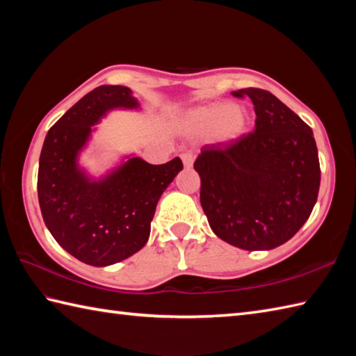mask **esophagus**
Instances as JSON below:
<instances>
[{
    "label": "esophagus",
    "mask_w": 356,
    "mask_h": 356,
    "mask_svg": "<svg viewBox=\"0 0 356 356\" xmlns=\"http://www.w3.org/2000/svg\"><path fill=\"white\" fill-rule=\"evenodd\" d=\"M180 157H182V162H184L185 168H191L193 163H194V156L191 153H184Z\"/></svg>",
    "instance_id": "34e87169"
}]
</instances>
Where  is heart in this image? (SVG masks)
Returning a JSON list of instances; mask_svg holds the SVG:
<instances>
[{
  "label": "heart",
  "instance_id": "1",
  "mask_svg": "<svg viewBox=\"0 0 356 356\" xmlns=\"http://www.w3.org/2000/svg\"><path fill=\"white\" fill-rule=\"evenodd\" d=\"M248 113L231 102H217L194 110L185 120V131L191 136H213L222 142H232L245 134Z\"/></svg>",
  "mask_w": 356,
  "mask_h": 356
}]
</instances>
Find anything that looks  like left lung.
Segmentation results:
<instances>
[{
    "label": "left lung",
    "instance_id": "1",
    "mask_svg": "<svg viewBox=\"0 0 356 356\" xmlns=\"http://www.w3.org/2000/svg\"><path fill=\"white\" fill-rule=\"evenodd\" d=\"M251 97L255 130L231 143L202 148L194 162L200 203L218 238L246 251L291 240L311 216L320 190L318 149L311 127L266 90Z\"/></svg>",
    "mask_w": 356,
    "mask_h": 356
}]
</instances>
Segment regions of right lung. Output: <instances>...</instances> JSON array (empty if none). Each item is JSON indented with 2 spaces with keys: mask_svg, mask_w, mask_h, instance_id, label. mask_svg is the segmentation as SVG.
Listing matches in <instances>:
<instances>
[{
  "mask_svg": "<svg viewBox=\"0 0 356 356\" xmlns=\"http://www.w3.org/2000/svg\"><path fill=\"white\" fill-rule=\"evenodd\" d=\"M113 110H140L128 87L101 86L82 97L44 139L38 199L47 229L59 246L90 266H110L145 246L157 202L184 170L174 157L151 165L136 154L96 177L81 154L97 124Z\"/></svg>",
  "mask_w": 356,
  "mask_h": 356,
  "instance_id": "right-lung-1",
  "label": "right lung"
}]
</instances>
